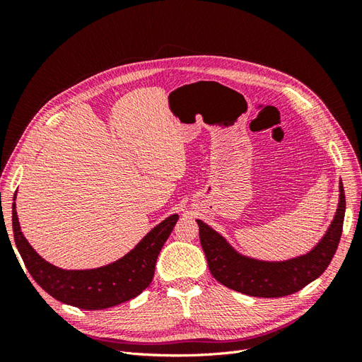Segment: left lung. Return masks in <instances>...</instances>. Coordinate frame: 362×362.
Listing matches in <instances>:
<instances>
[{
	"mask_svg": "<svg viewBox=\"0 0 362 362\" xmlns=\"http://www.w3.org/2000/svg\"><path fill=\"white\" fill-rule=\"evenodd\" d=\"M344 211V189L339 182L338 208L326 234L308 254L286 261H261L238 254L213 228L196 222L208 269L218 282L255 298H282L308 286L329 266L343 233Z\"/></svg>",
	"mask_w": 362,
	"mask_h": 362,
	"instance_id": "left-lung-1",
	"label": "left lung"
}]
</instances>
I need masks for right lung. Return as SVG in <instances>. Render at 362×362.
<instances>
[{
  "instance_id": "1",
  "label": "right lung",
  "mask_w": 362,
  "mask_h": 362,
  "mask_svg": "<svg viewBox=\"0 0 362 362\" xmlns=\"http://www.w3.org/2000/svg\"><path fill=\"white\" fill-rule=\"evenodd\" d=\"M177 221L178 214L169 216L152 228L133 250L112 264L89 270H64L49 264L31 247L21 231L16 204L12 205L15 243L30 275L54 299L81 310L112 308L148 288L160 250Z\"/></svg>"
}]
</instances>
